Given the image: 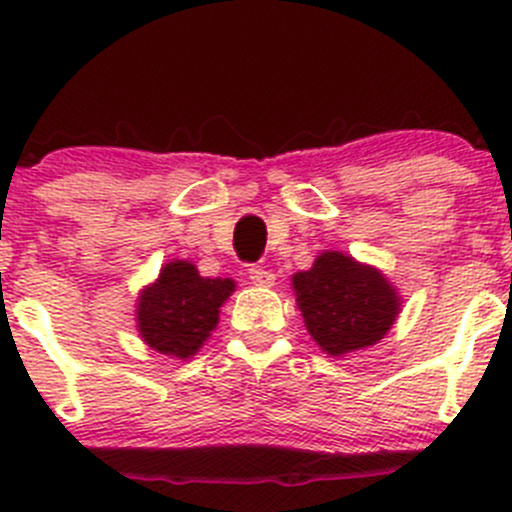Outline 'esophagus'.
Segmentation results:
<instances>
[{"label":"esophagus","instance_id":"34e87169","mask_svg":"<svg viewBox=\"0 0 512 512\" xmlns=\"http://www.w3.org/2000/svg\"><path fill=\"white\" fill-rule=\"evenodd\" d=\"M247 275H250L252 285H257V287L275 285V275H272L270 270H265V267H250V270H247Z\"/></svg>","mask_w":512,"mask_h":512}]
</instances>
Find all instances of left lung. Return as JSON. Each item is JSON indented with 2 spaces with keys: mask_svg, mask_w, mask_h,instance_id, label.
<instances>
[{
  "mask_svg": "<svg viewBox=\"0 0 512 512\" xmlns=\"http://www.w3.org/2000/svg\"><path fill=\"white\" fill-rule=\"evenodd\" d=\"M292 285L309 334L332 356L384 339L399 314V297L386 277L342 252L319 255L312 270L292 277Z\"/></svg>",
  "mask_w": 512,
  "mask_h": 512,
  "instance_id": "1",
  "label": "left lung"
}]
</instances>
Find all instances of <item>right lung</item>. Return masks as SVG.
<instances>
[{
    "label": "right lung",
    "mask_w": 512,
    "mask_h": 512,
    "mask_svg": "<svg viewBox=\"0 0 512 512\" xmlns=\"http://www.w3.org/2000/svg\"><path fill=\"white\" fill-rule=\"evenodd\" d=\"M232 289V280L200 277L190 262H168L138 299V332L156 352L188 359L210 337Z\"/></svg>",
    "instance_id": "right-lung-1"
}]
</instances>
